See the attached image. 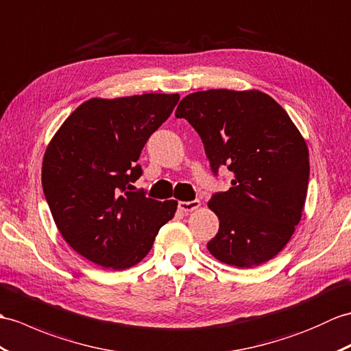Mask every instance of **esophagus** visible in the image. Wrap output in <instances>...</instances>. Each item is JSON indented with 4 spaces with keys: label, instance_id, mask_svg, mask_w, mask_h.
Returning <instances> with one entry per match:
<instances>
[{
    "label": "esophagus",
    "instance_id": "obj_1",
    "mask_svg": "<svg viewBox=\"0 0 351 351\" xmlns=\"http://www.w3.org/2000/svg\"><path fill=\"white\" fill-rule=\"evenodd\" d=\"M200 206L199 200H190V202H179L178 208L182 210V213H191V210L197 209Z\"/></svg>",
    "mask_w": 351,
    "mask_h": 351
}]
</instances>
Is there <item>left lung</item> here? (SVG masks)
<instances>
[{
  "label": "left lung",
  "mask_w": 351,
  "mask_h": 351,
  "mask_svg": "<svg viewBox=\"0 0 351 351\" xmlns=\"http://www.w3.org/2000/svg\"><path fill=\"white\" fill-rule=\"evenodd\" d=\"M176 118L199 133L210 170L233 173L209 208L219 219L208 242L219 262L258 266L275 257L300 221L309 179L308 148L287 112L260 91L209 89L186 95Z\"/></svg>",
  "instance_id": "left-lung-1"
}]
</instances>
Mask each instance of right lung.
<instances>
[{"mask_svg": "<svg viewBox=\"0 0 351 351\" xmlns=\"http://www.w3.org/2000/svg\"><path fill=\"white\" fill-rule=\"evenodd\" d=\"M179 101L178 94L93 99L49 143L42 169L46 202L65 242L93 263L122 271L148 254L178 202L132 191L137 160Z\"/></svg>", "mask_w": 351, "mask_h": 351, "instance_id": "right-lung-1", "label": "right lung"}]
</instances>
